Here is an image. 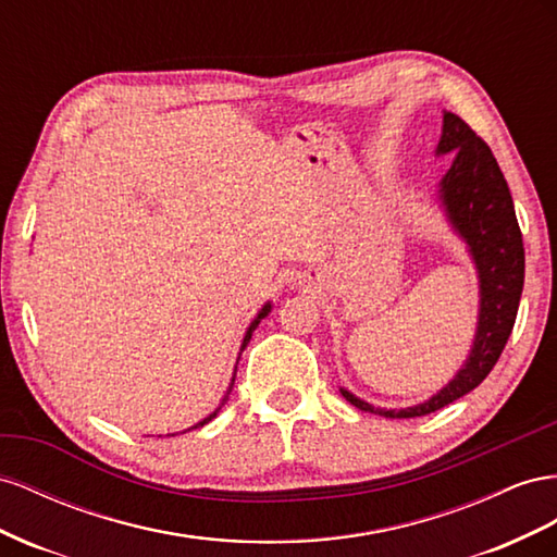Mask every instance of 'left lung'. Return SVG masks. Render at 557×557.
<instances>
[{
    "label": "left lung",
    "mask_w": 557,
    "mask_h": 557,
    "mask_svg": "<svg viewBox=\"0 0 557 557\" xmlns=\"http://www.w3.org/2000/svg\"><path fill=\"white\" fill-rule=\"evenodd\" d=\"M453 153V163L436 190L438 208L459 240L467 245L479 277V322L469 355L448 385L426 401L408 408H375L341 387L345 401L383 418H420L479 387L495 367L511 336L525 282V249L513 198L490 147L453 111H443L436 156Z\"/></svg>",
    "instance_id": "left-lung-1"
}]
</instances>
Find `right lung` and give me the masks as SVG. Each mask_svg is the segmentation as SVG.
Returning a JSON list of instances; mask_svg holds the SVG:
<instances>
[{"label": "right lung", "mask_w": 557, "mask_h": 557, "mask_svg": "<svg viewBox=\"0 0 557 557\" xmlns=\"http://www.w3.org/2000/svg\"><path fill=\"white\" fill-rule=\"evenodd\" d=\"M270 310H273V304H270V300H268V304L259 310V314L257 317H253V320H251V324L247 326V331H245V338H243V345H240V355H243V349L247 347V343L251 341V333L253 331H257V326L261 324V320H263V317H268V312ZM237 359H240V357H237ZM235 369H237V363H235ZM233 383H235V373H233V377H231V385H228V389H226V396H224V399H221V404H219V408L214 410V412H210V416L208 418H202L198 424H194V426H190V429H198V426H202V424H208V422H212L214 418H216V412L221 410V406H224L226 401H228V394H231V389H233ZM190 429H188V432H190ZM174 436V434H172Z\"/></svg>", "instance_id": "right-lung-1"}]
</instances>
